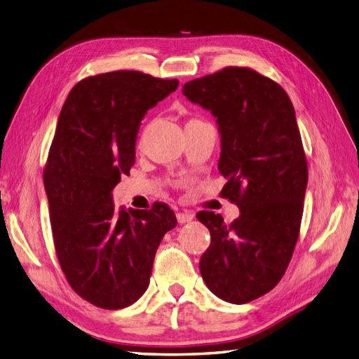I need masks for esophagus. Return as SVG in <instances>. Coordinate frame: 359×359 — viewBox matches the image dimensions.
<instances>
[{"label": "esophagus", "instance_id": "esophagus-1", "mask_svg": "<svg viewBox=\"0 0 359 359\" xmlns=\"http://www.w3.org/2000/svg\"><path fill=\"white\" fill-rule=\"evenodd\" d=\"M192 218H194V215H192L191 212H187V210H183V212H177V222H179L180 224L189 223Z\"/></svg>", "mask_w": 359, "mask_h": 359}]
</instances>
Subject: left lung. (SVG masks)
<instances>
[{
  "label": "left lung",
  "mask_w": 359,
  "mask_h": 359,
  "mask_svg": "<svg viewBox=\"0 0 359 359\" xmlns=\"http://www.w3.org/2000/svg\"><path fill=\"white\" fill-rule=\"evenodd\" d=\"M182 92L217 116L222 196L241 210L231 224L197 212L210 232L200 273L215 296L241 305L279 283L299 240L308 162L296 114L279 83L247 67L191 80Z\"/></svg>",
  "instance_id": "1"
}]
</instances>
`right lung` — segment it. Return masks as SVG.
Listing matches in <instances>:
<instances>
[{
    "mask_svg": "<svg viewBox=\"0 0 359 359\" xmlns=\"http://www.w3.org/2000/svg\"><path fill=\"white\" fill-rule=\"evenodd\" d=\"M177 86L141 71L103 72L80 80L60 110L43 168L54 249L71 288L98 308L142 296L156 250L177 224L167 203L126 210L112 200L135 163L141 119Z\"/></svg>",
    "mask_w": 359,
    "mask_h": 359,
    "instance_id": "1",
    "label": "right lung"
}]
</instances>
